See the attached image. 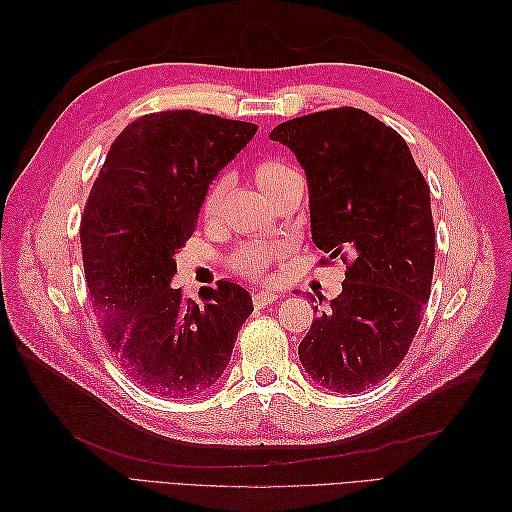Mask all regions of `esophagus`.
Listing matches in <instances>:
<instances>
[{"instance_id": "34e87169", "label": "esophagus", "mask_w": 512, "mask_h": 512, "mask_svg": "<svg viewBox=\"0 0 512 512\" xmlns=\"http://www.w3.org/2000/svg\"><path fill=\"white\" fill-rule=\"evenodd\" d=\"M277 299H280V294H277V292H271V290H258V292H254V294H252V303H254V307H256V309L267 307V305L275 303Z\"/></svg>"}]
</instances>
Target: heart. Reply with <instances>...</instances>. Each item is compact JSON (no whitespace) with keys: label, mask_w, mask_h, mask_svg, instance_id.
Segmentation results:
<instances>
[{"label":"heart","mask_w":512,"mask_h":512,"mask_svg":"<svg viewBox=\"0 0 512 512\" xmlns=\"http://www.w3.org/2000/svg\"><path fill=\"white\" fill-rule=\"evenodd\" d=\"M252 179L258 185L260 192H265L271 200H275L277 196H282L294 181L299 179V175L294 173L288 164L267 158V160H260L252 166ZM226 188H228L226 179H218L209 185V190L203 198V207H200V213H203V218L207 222H213L220 215ZM284 254H286L284 243L252 241V243L241 245L235 254H230L228 267L232 273L247 277V280H265L271 267Z\"/></svg>","instance_id":"1"}]
</instances>
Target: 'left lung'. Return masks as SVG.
I'll use <instances>...</instances> for the list:
<instances>
[{"label": "left lung", "instance_id": "1", "mask_svg": "<svg viewBox=\"0 0 512 512\" xmlns=\"http://www.w3.org/2000/svg\"><path fill=\"white\" fill-rule=\"evenodd\" d=\"M271 141L305 168L312 239L329 254L320 262L346 265L299 359L322 389L363 393L404 361L421 327L436 262L429 185L401 134L361 108L284 121Z\"/></svg>", "mask_w": 512, "mask_h": 512}]
</instances>
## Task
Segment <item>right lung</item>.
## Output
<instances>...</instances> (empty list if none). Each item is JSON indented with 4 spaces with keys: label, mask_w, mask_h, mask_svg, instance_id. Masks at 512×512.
Masks as SVG:
<instances>
[{
    "label": "right lung",
    "mask_w": 512,
    "mask_h": 512,
    "mask_svg": "<svg viewBox=\"0 0 512 512\" xmlns=\"http://www.w3.org/2000/svg\"><path fill=\"white\" fill-rule=\"evenodd\" d=\"M256 130L198 111L149 113L123 128L91 185L81 215L91 307L117 365L153 395L209 391L254 312L237 284L218 282L198 305L170 277L209 183Z\"/></svg>",
    "instance_id": "add662e5"
}]
</instances>
